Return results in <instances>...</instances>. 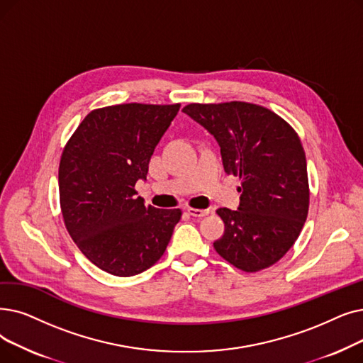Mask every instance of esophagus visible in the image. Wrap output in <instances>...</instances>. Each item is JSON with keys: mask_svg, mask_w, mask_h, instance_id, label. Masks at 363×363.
Listing matches in <instances>:
<instances>
[{"mask_svg": "<svg viewBox=\"0 0 363 363\" xmlns=\"http://www.w3.org/2000/svg\"><path fill=\"white\" fill-rule=\"evenodd\" d=\"M186 212L190 213L191 216H194V218H203V216L209 215V209H196V208H188V209H186Z\"/></svg>", "mask_w": 363, "mask_h": 363, "instance_id": "esophagus-1", "label": "esophagus"}]
</instances>
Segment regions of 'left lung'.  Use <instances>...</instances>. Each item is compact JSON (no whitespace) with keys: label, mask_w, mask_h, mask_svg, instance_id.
Here are the masks:
<instances>
[{"label":"left lung","mask_w":363,"mask_h":363,"mask_svg":"<svg viewBox=\"0 0 363 363\" xmlns=\"http://www.w3.org/2000/svg\"><path fill=\"white\" fill-rule=\"evenodd\" d=\"M182 111L215 136L225 172L242 181L239 209L216 211L225 231L215 250L242 272L269 269L294 246L308 213L298 133L269 108L249 102L188 104Z\"/></svg>","instance_id":"1"}]
</instances>
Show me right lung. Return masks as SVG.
I'll use <instances>...</instances> for the list:
<instances>
[{"label": "right lung", "mask_w": 363, "mask_h": 363, "mask_svg": "<svg viewBox=\"0 0 363 363\" xmlns=\"http://www.w3.org/2000/svg\"><path fill=\"white\" fill-rule=\"evenodd\" d=\"M181 104H121L90 111L69 138L59 163L65 227L101 270L130 277L159 261L181 209L145 206L136 197L155 145Z\"/></svg>", "instance_id": "add662e5"}]
</instances>
